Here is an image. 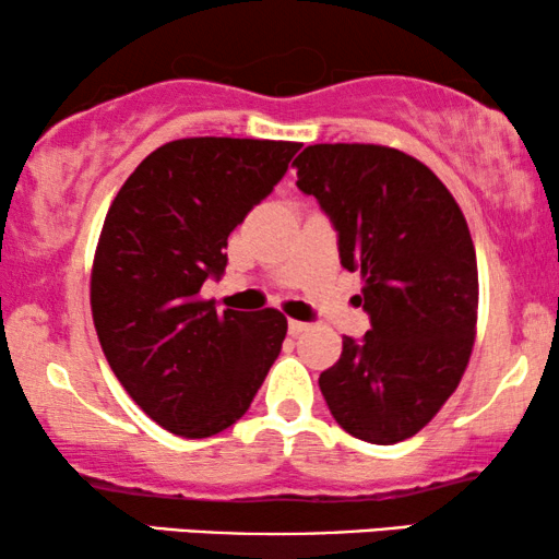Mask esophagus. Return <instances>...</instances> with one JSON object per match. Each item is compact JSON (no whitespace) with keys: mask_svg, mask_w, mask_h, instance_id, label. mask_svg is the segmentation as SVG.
<instances>
[{"mask_svg":"<svg viewBox=\"0 0 559 559\" xmlns=\"http://www.w3.org/2000/svg\"><path fill=\"white\" fill-rule=\"evenodd\" d=\"M287 328H289V335H295V338H297V335L310 331V323H302V320H289Z\"/></svg>","mask_w":559,"mask_h":559,"instance_id":"34e87169","label":"esophagus"}]
</instances>
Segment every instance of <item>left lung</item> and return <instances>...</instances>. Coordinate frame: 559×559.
Here are the masks:
<instances>
[{
    "label": "left lung",
    "instance_id": "left-lung-1",
    "mask_svg": "<svg viewBox=\"0 0 559 559\" xmlns=\"http://www.w3.org/2000/svg\"><path fill=\"white\" fill-rule=\"evenodd\" d=\"M297 188L338 231L341 264L361 272V341L320 373L343 430L373 445L417 435L461 384L478 320V264L465 216L438 175L381 144H310Z\"/></svg>",
    "mask_w": 559,
    "mask_h": 559
}]
</instances>
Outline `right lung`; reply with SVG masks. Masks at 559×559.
I'll list each match as a JSON object with an SVG mask.
<instances>
[{"label":"right lung","mask_w":559,"mask_h":559,"mask_svg":"<svg viewBox=\"0 0 559 559\" xmlns=\"http://www.w3.org/2000/svg\"><path fill=\"white\" fill-rule=\"evenodd\" d=\"M300 147L231 136L167 142L106 213L91 270L98 341L127 394L173 435L198 440L231 427L280 356V310L218 312L201 287L224 274L228 234Z\"/></svg>","instance_id":"right-lung-1"}]
</instances>
